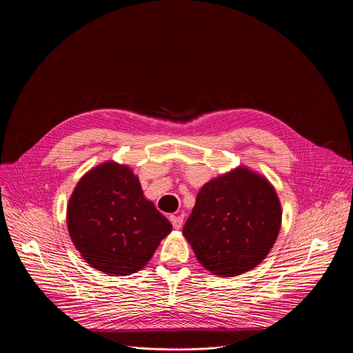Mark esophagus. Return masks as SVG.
I'll list each match as a JSON object with an SVG mask.
<instances>
[{"label": "esophagus", "instance_id": "obj_1", "mask_svg": "<svg viewBox=\"0 0 353 353\" xmlns=\"http://www.w3.org/2000/svg\"><path fill=\"white\" fill-rule=\"evenodd\" d=\"M170 221L174 229H180L183 226V216H170Z\"/></svg>", "mask_w": 353, "mask_h": 353}]
</instances>
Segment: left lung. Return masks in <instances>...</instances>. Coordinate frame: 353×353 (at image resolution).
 <instances>
[{
  "instance_id": "8db88e82",
  "label": "left lung",
  "mask_w": 353,
  "mask_h": 353,
  "mask_svg": "<svg viewBox=\"0 0 353 353\" xmlns=\"http://www.w3.org/2000/svg\"><path fill=\"white\" fill-rule=\"evenodd\" d=\"M281 221V203L272 184L239 167L200 189L183 234L208 270L236 276L268 256Z\"/></svg>"
}]
</instances>
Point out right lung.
<instances>
[{
    "instance_id": "add662e5",
    "label": "right lung",
    "mask_w": 353,
    "mask_h": 353,
    "mask_svg": "<svg viewBox=\"0 0 353 353\" xmlns=\"http://www.w3.org/2000/svg\"><path fill=\"white\" fill-rule=\"evenodd\" d=\"M74 246L84 261L107 274L143 269L172 232L125 165L108 161L90 170L74 189L67 209Z\"/></svg>"
}]
</instances>
